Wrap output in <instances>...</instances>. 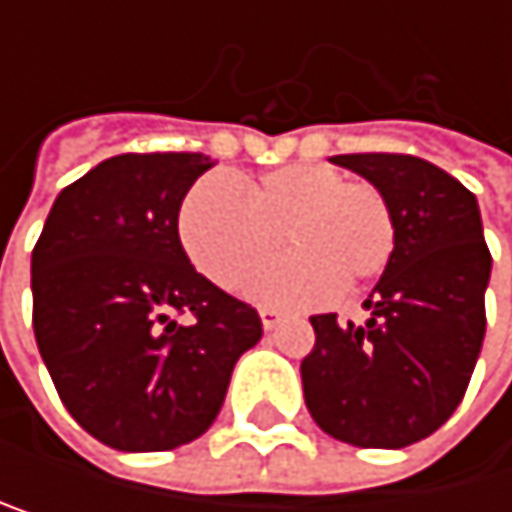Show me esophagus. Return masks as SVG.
<instances>
[{
  "label": "esophagus",
  "instance_id": "obj_1",
  "mask_svg": "<svg viewBox=\"0 0 512 512\" xmlns=\"http://www.w3.org/2000/svg\"><path fill=\"white\" fill-rule=\"evenodd\" d=\"M259 317H262V326L265 329H274L280 320H284V311H277V308H259Z\"/></svg>",
  "mask_w": 512,
  "mask_h": 512
}]
</instances>
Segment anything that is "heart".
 Listing matches in <instances>:
<instances>
[{
	"label": "heart",
	"mask_w": 512,
	"mask_h": 512,
	"mask_svg": "<svg viewBox=\"0 0 512 512\" xmlns=\"http://www.w3.org/2000/svg\"><path fill=\"white\" fill-rule=\"evenodd\" d=\"M280 235L293 256L250 284V296L268 305H311L336 284L357 290L388 268L397 247L385 192L345 180L326 164L268 170L244 186V195L222 176H204L180 210L189 259L222 290H238L268 262Z\"/></svg>",
	"instance_id": "obj_1"
}]
</instances>
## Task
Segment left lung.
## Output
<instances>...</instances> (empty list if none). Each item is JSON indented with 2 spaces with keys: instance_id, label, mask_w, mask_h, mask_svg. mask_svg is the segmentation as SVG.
<instances>
[{
  "instance_id": "1",
  "label": "left lung",
  "mask_w": 512,
  "mask_h": 512,
  "mask_svg": "<svg viewBox=\"0 0 512 512\" xmlns=\"http://www.w3.org/2000/svg\"><path fill=\"white\" fill-rule=\"evenodd\" d=\"M394 210L397 247L363 302L366 323L314 314L302 360L305 406L323 433L360 449H403L440 430L470 385L485 339L492 253L476 195L415 155H336Z\"/></svg>"
}]
</instances>
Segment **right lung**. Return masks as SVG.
I'll return each mask as SVG.
<instances>
[{
	"label": "right lung",
	"instance_id": "add662e5",
	"mask_svg": "<svg viewBox=\"0 0 512 512\" xmlns=\"http://www.w3.org/2000/svg\"><path fill=\"white\" fill-rule=\"evenodd\" d=\"M210 167L201 152L106 158L57 195L33 247L39 354L66 412L118 452L198 440L262 339L259 311L180 244L183 198Z\"/></svg>",
	"mask_w": 512,
	"mask_h": 512
}]
</instances>
